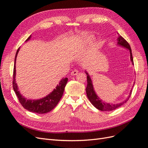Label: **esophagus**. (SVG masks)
I'll use <instances>...</instances> for the list:
<instances>
[{"label": "esophagus", "instance_id": "34e87169", "mask_svg": "<svg viewBox=\"0 0 148 148\" xmlns=\"http://www.w3.org/2000/svg\"><path fill=\"white\" fill-rule=\"evenodd\" d=\"M78 73V71L77 70L75 69V70H73L71 72V75L75 76V75H77Z\"/></svg>", "mask_w": 148, "mask_h": 148}]
</instances>
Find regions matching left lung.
I'll use <instances>...</instances> for the list:
<instances>
[{"instance_id": "1", "label": "left lung", "mask_w": 148, "mask_h": 148, "mask_svg": "<svg viewBox=\"0 0 148 148\" xmlns=\"http://www.w3.org/2000/svg\"><path fill=\"white\" fill-rule=\"evenodd\" d=\"M117 45L119 46L122 47L123 48L127 49L129 51L130 54V60L132 62V65H134L133 64V59L132 56V49L130 46L129 44L126 41V40L123 39L120 35L118 34V37L117 39ZM85 73L87 75V86L86 88V92L87 97L90 101L91 104L95 106L96 108L99 109L102 111H111L114 110L116 109H117L118 107L122 106L125 103H126L128 99L131 96L132 94V89L130 90V92L129 93V95L127 96V97L123 100L122 102L117 103V104H113V103H108L107 102H105L101 99V98L97 96L96 94L95 89H94V86L92 84V82L91 80V77L89 74L88 73V71L85 70ZM134 86V83L133 84V86ZM132 86V88H133Z\"/></svg>"}]
</instances>
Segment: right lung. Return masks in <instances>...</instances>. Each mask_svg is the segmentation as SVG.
Returning a JSON list of instances; mask_svg holds the SVG:
<instances>
[{
  "instance_id": "right-lung-1",
  "label": "right lung",
  "mask_w": 148,
  "mask_h": 148,
  "mask_svg": "<svg viewBox=\"0 0 148 148\" xmlns=\"http://www.w3.org/2000/svg\"><path fill=\"white\" fill-rule=\"evenodd\" d=\"M31 38V35L26 40L25 42L28 41ZM20 47L18 49L16 52L14 62V69H13V90L18 98L20 104L24 108L28 110L31 112H34L37 114H45L52 110L57 106L58 102L60 100L61 97L63 95L65 89V87L68 82V78H64L60 79L59 83L57 85L55 89L50 92L47 96L39 99H28L21 95L20 91L18 90V87L16 83V60L17 55L18 53Z\"/></svg>"
}]
</instances>
